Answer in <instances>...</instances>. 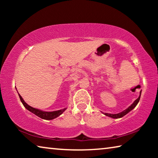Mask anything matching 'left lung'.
<instances>
[{"instance_id": "8db88e82", "label": "left lung", "mask_w": 158, "mask_h": 158, "mask_svg": "<svg viewBox=\"0 0 158 158\" xmlns=\"http://www.w3.org/2000/svg\"><path fill=\"white\" fill-rule=\"evenodd\" d=\"M141 93V91H140V95H139V98L137 99V100H136L135 102H134L129 106V107L125 109V110H124L123 111L121 112V113L116 114H108V113H103V114H105V116H109V117H111V118H122L123 116H124L125 115H126L127 113H129V112L131 110H132V109L135 108L136 106H137V105L138 102H139V100H140Z\"/></svg>"}]
</instances>
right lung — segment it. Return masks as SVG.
<instances>
[{
	"instance_id": "obj_1",
	"label": "right lung",
	"mask_w": 158,
	"mask_h": 158,
	"mask_svg": "<svg viewBox=\"0 0 158 158\" xmlns=\"http://www.w3.org/2000/svg\"><path fill=\"white\" fill-rule=\"evenodd\" d=\"M19 96L21 102H22L23 106H24V107L27 109L29 111L32 112V113L35 114L36 116H37L40 118H42V119H45V120L54 119V118H57L58 116H59L60 115L62 114L67 109V108H64L63 109H60V110H58V111H50V112L49 111H43L42 110H40V109L33 108V107H32V106H29L28 104H26L25 102V101L23 100L22 97H21L19 94Z\"/></svg>"
}]
</instances>
